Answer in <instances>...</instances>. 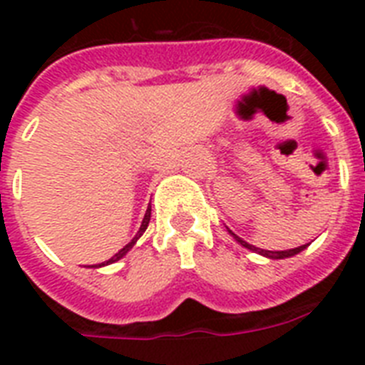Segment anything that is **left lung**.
<instances>
[{"label":"left lung","mask_w":365,"mask_h":365,"mask_svg":"<svg viewBox=\"0 0 365 365\" xmlns=\"http://www.w3.org/2000/svg\"><path fill=\"white\" fill-rule=\"evenodd\" d=\"M229 233H231V237H233L237 242L240 244V246H244V248H248L250 252H255V254L263 255V257H269V259H286V257H292V255L299 254V252H303V250L309 246V244H303V246H297V248H292V250H282V252H272V250H263V248H257V246H254V244L246 242V240H242L240 237H237V235L229 229Z\"/></svg>","instance_id":"8db88e82"}]
</instances>
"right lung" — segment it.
I'll use <instances>...</instances> for the list:
<instances>
[{"label": "right lung", "mask_w": 365, "mask_h": 365, "mask_svg": "<svg viewBox=\"0 0 365 365\" xmlns=\"http://www.w3.org/2000/svg\"><path fill=\"white\" fill-rule=\"evenodd\" d=\"M149 220H151V206H149L148 210H145V216H143V220H142V225H140V229H138L136 237H134V239H132L130 242L126 244L125 248H121V250H119V252H117V254L113 255V257H111V259L104 261V263H100V265H96V267H104V265H110V263H115V261L123 259V257H125V255L128 254V252H130V250H132V246H134V244L138 242V239H140V237H142V235L145 233V229H148V225H149Z\"/></svg>", "instance_id": "right-lung-1"}]
</instances>
